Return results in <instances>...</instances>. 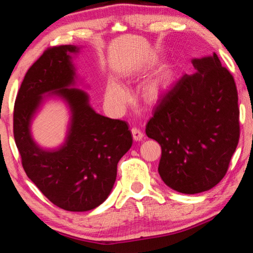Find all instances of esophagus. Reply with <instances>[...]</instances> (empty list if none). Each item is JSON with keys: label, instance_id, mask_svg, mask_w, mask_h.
<instances>
[{"label": "esophagus", "instance_id": "esophagus-1", "mask_svg": "<svg viewBox=\"0 0 253 253\" xmlns=\"http://www.w3.org/2000/svg\"><path fill=\"white\" fill-rule=\"evenodd\" d=\"M131 134H132V138H134L136 142H138V140H142L143 137H144L143 131L140 130L139 128H137V127H132L131 128Z\"/></svg>", "mask_w": 253, "mask_h": 253}]
</instances>
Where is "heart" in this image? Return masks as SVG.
<instances>
[{
	"label": "heart",
	"mask_w": 253,
	"mask_h": 253,
	"mask_svg": "<svg viewBox=\"0 0 253 253\" xmlns=\"http://www.w3.org/2000/svg\"><path fill=\"white\" fill-rule=\"evenodd\" d=\"M174 79L172 70H165L152 79L144 87V97L149 102H155L170 87ZM129 92L127 89L118 83H109L106 88V98L110 104L116 107L123 106L128 100Z\"/></svg>",
	"instance_id": "b5f03b06"
}]
</instances>
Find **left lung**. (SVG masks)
Segmentation results:
<instances>
[{
	"label": "left lung",
	"instance_id": "8db88e82",
	"mask_svg": "<svg viewBox=\"0 0 253 253\" xmlns=\"http://www.w3.org/2000/svg\"><path fill=\"white\" fill-rule=\"evenodd\" d=\"M192 63L196 72L173 84L146 125L162 147L163 182L184 194L208 191L224 177L240 137L232 75L215 53Z\"/></svg>",
	"mask_w": 253,
	"mask_h": 253
}]
</instances>
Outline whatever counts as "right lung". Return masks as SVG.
<instances>
[{"instance_id": "obj_1", "label": "right lung", "mask_w": 253, "mask_h": 253, "mask_svg": "<svg viewBox=\"0 0 253 253\" xmlns=\"http://www.w3.org/2000/svg\"><path fill=\"white\" fill-rule=\"evenodd\" d=\"M76 45L46 49L30 67L14 104L13 134L28 177L50 202L66 211L84 212L104 202L117 176V164L131 147L128 124L97 114L76 83L70 53ZM45 94L57 95L71 108L66 142L44 150L34 142L29 127Z\"/></svg>"}]
</instances>
